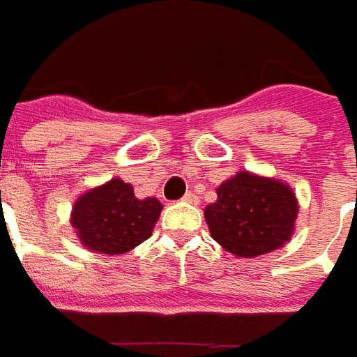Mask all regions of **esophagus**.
Returning a JSON list of instances; mask_svg holds the SVG:
<instances>
[{"mask_svg": "<svg viewBox=\"0 0 357 357\" xmlns=\"http://www.w3.org/2000/svg\"><path fill=\"white\" fill-rule=\"evenodd\" d=\"M183 202H186V204H198V196H196V194H192V192H186V194H184Z\"/></svg>", "mask_w": 357, "mask_h": 357, "instance_id": "1", "label": "esophagus"}]
</instances>
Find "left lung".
<instances>
[{"label":"left lung","instance_id":"8db88e82","mask_svg":"<svg viewBox=\"0 0 357 357\" xmlns=\"http://www.w3.org/2000/svg\"><path fill=\"white\" fill-rule=\"evenodd\" d=\"M218 200L204 218L211 239L239 258L282 249L296 231L299 202L284 181L239 171L215 188Z\"/></svg>","mask_w":357,"mask_h":357}]
</instances>
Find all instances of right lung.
Masks as SVG:
<instances>
[{
	"mask_svg": "<svg viewBox=\"0 0 357 357\" xmlns=\"http://www.w3.org/2000/svg\"><path fill=\"white\" fill-rule=\"evenodd\" d=\"M161 210L163 204L157 198L139 200L132 184L114 176L81 194L70 221L85 249L118 257L151 237Z\"/></svg>",
	"mask_w": 357,
	"mask_h": 357,
	"instance_id": "right-lung-1",
	"label": "right lung"
}]
</instances>
